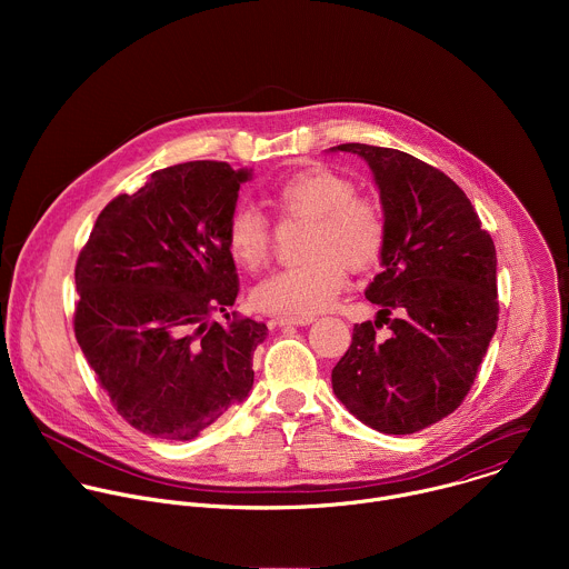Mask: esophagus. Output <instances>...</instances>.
<instances>
[{
    "instance_id": "34e87169",
    "label": "esophagus",
    "mask_w": 569,
    "mask_h": 569,
    "mask_svg": "<svg viewBox=\"0 0 569 569\" xmlns=\"http://www.w3.org/2000/svg\"><path fill=\"white\" fill-rule=\"evenodd\" d=\"M315 317H277L274 323L277 327H308L312 323Z\"/></svg>"
}]
</instances>
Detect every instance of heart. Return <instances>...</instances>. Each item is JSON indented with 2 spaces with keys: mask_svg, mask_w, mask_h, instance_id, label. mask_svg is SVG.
<instances>
[{
  "mask_svg": "<svg viewBox=\"0 0 569 569\" xmlns=\"http://www.w3.org/2000/svg\"><path fill=\"white\" fill-rule=\"evenodd\" d=\"M272 200L286 216L308 220L301 242L308 259L254 286L252 306L279 317H312L342 292L345 266L360 272L380 259L387 236L382 211L371 200L356 198V184L327 167L292 173L274 187ZM270 242V224L261 211L238 207L229 216L227 250L238 266H266Z\"/></svg>",
  "mask_w": 569,
  "mask_h": 569,
  "instance_id": "1",
  "label": "heart"
}]
</instances>
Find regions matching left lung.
I'll return each mask as SVG.
<instances>
[{"label": "left lung", "instance_id": "obj_1", "mask_svg": "<svg viewBox=\"0 0 569 569\" xmlns=\"http://www.w3.org/2000/svg\"><path fill=\"white\" fill-rule=\"evenodd\" d=\"M331 150L367 161L387 229L382 272L365 290L380 310L353 327L333 391L365 426L412 435L459 408L498 329L496 246L466 193L426 161L367 143Z\"/></svg>", "mask_w": 569, "mask_h": 569}]
</instances>
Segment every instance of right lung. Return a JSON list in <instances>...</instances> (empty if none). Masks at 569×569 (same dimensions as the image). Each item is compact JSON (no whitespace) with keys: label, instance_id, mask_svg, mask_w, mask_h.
Wrapping results in <instances>:
<instances>
[{"label":"right lung","instance_id":"add662e5","mask_svg":"<svg viewBox=\"0 0 569 569\" xmlns=\"http://www.w3.org/2000/svg\"><path fill=\"white\" fill-rule=\"evenodd\" d=\"M252 171L187 161L154 171L97 218L76 261L73 333L117 412L139 432L191 441L254 385L268 327L213 321L238 295L227 222Z\"/></svg>","mask_w":569,"mask_h":569}]
</instances>
